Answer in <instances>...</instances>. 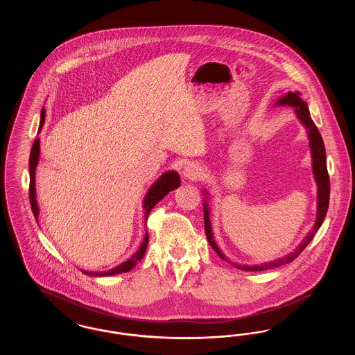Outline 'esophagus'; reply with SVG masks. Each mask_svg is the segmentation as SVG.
I'll return each mask as SVG.
<instances>
[{"label":"esophagus","instance_id":"1","mask_svg":"<svg viewBox=\"0 0 355 355\" xmlns=\"http://www.w3.org/2000/svg\"><path fill=\"white\" fill-rule=\"evenodd\" d=\"M182 177L187 181H198L203 175V170L197 164H186L182 169Z\"/></svg>","mask_w":355,"mask_h":355}]
</instances>
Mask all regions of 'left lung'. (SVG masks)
<instances>
[{
	"instance_id": "obj_1",
	"label": "left lung",
	"mask_w": 355,
	"mask_h": 355,
	"mask_svg": "<svg viewBox=\"0 0 355 355\" xmlns=\"http://www.w3.org/2000/svg\"><path fill=\"white\" fill-rule=\"evenodd\" d=\"M274 106H291L294 107L295 116L301 121V123L304 125L307 130L309 135V144H310V150H311V159H313V174H314V180L317 182V220L313 226V229L307 233V236H304V241L297 246V249L293 253L287 254L282 258L274 259L270 262H265L261 265H238L233 263L232 261H229L226 258V255L220 252L218 245L214 241L213 236V230H211V223H210V210H209V203L205 200L203 201V220H205V232L207 241L210 243V246L214 249V252L220 255V258L229 263H232L234 268L243 271H261L269 270L274 268H279L285 263L291 262L293 259H295L300 254L304 252V248L311 242V239L315 236V233L318 232V229L321 227L322 222L326 217L327 213V207H329V198H330V181H329V173H327V166H326V150H324V145H323V139L321 135L315 126V123L313 122V119L310 117V112L307 107V103L301 98V93L300 92H287L285 94H282ZM205 197L207 198L209 194L205 190Z\"/></svg>"
}]
</instances>
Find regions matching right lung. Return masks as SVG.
Masks as SVG:
<instances>
[{
    "label": "right lung",
    "mask_w": 355,
    "mask_h": 355,
    "mask_svg": "<svg viewBox=\"0 0 355 355\" xmlns=\"http://www.w3.org/2000/svg\"><path fill=\"white\" fill-rule=\"evenodd\" d=\"M45 122V109L41 110V119H40V128H38V133L41 132L42 126ZM38 159H40V138H35L32 146V152H31V158H29V174H31V186H29V198H31V205H32V210H33L35 220L38 222V216H40V209H38V203H37V197H35V168L38 165ZM181 185V178L180 174L174 170H169L166 173H164L148 190L145 198H144V210H145V222L148 220V216L152 211L153 207L159 202L169 191L180 187ZM149 243V236H148V230L146 234L144 236V241L141 243V246L138 248V250L135 252L128 261H125L123 263H121L119 266L106 271H87L83 270L86 275L90 277H110V275H116L121 272H126L130 271L135 266L137 262H139L144 257V254L146 252Z\"/></svg>",
    "instance_id": "add662e5"
}]
</instances>
